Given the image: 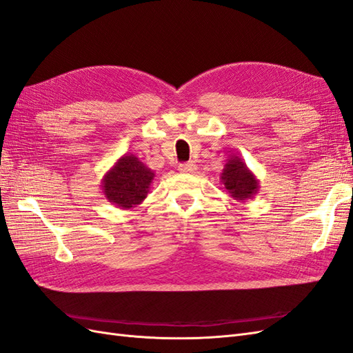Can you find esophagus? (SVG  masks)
I'll return each instance as SVG.
<instances>
[{
  "label": "esophagus",
  "mask_w": 353,
  "mask_h": 353,
  "mask_svg": "<svg viewBox=\"0 0 353 353\" xmlns=\"http://www.w3.org/2000/svg\"><path fill=\"white\" fill-rule=\"evenodd\" d=\"M178 169L181 170V172H184V174H194L196 170H197V166L193 162H188V163H181L178 166Z\"/></svg>",
  "instance_id": "34e87169"
}]
</instances>
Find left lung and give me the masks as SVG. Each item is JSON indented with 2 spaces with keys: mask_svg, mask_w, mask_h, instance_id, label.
Listing matches in <instances>:
<instances>
[{
  "mask_svg": "<svg viewBox=\"0 0 353 353\" xmlns=\"http://www.w3.org/2000/svg\"><path fill=\"white\" fill-rule=\"evenodd\" d=\"M221 181L225 185L228 194L237 201H245L253 199L259 193V179L244 163V160L236 154L227 159L221 172Z\"/></svg>",
  "mask_w": 353,
  "mask_h": 353,
  "instance_id": "left-lung-1",
  "label": "left lung"
}]
</instances>
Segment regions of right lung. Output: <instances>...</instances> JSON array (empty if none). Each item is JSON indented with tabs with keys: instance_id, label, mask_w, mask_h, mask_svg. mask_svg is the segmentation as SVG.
Wrapping results in <instances>:
<instances>
[{
	"instance_id": "obj_1",
	"label": "right lung",
	"mask_w": 353,
	"mask_h": 353,
	"mask_svg": "<svg viewBox=\"0 0 353 353\" xmlns=\"http://www.w3.org/2000/svg\"><path fill=\"white\" fill-rule=\"evenodd\" d=\"M154 175L137 156L123 154L103 176V194L119 209L137 208L147 197Z\"/></svg>"
}]
</instances>
